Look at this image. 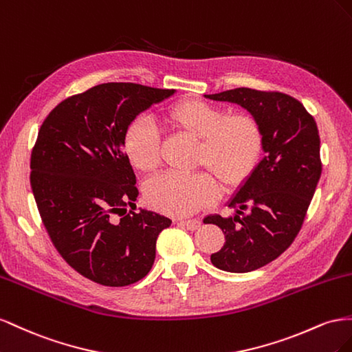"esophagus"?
I'll return each instance as SVG.
<instances>
[{
  "mask_svg": "<svg viewBox=\"0 0 352 352\" xmlns=\"http://www.w3.org/2000/svg\"><path fill=\"white\" fill-rule=\"evenodd\" d=\"M179 226H182L183 228H187V230H192V232H195V230H197L200 227V221L199 219H186V221H179L178 223Z\"/></svg>",
  "mask_w": 352,
  "mask_h": 352,
  "instance_id": "1",
  "label": "esophagus"
}]
</instances>
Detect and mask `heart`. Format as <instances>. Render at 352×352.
<instances>
[{"label":"heart","instance_id":"1","mask_svg":"<svg viewBox=\"0 0 352 352\" xmlns=\"http://www.w3.org/2000/svg\"><path fill=\"white\" fill-rule=\"evenodd\" d=\"M165 122L197 138L193 174H162L144 187L148 206L162 214L186 217L212 205L218 184L227 193L243 187L263 156L264 134L249 113L226 115V110L199 98H184L169 106ZM124 153L137 170L152 173L160 162V140L147 119H135L124 133Z\"/></svg>","mask_w":352,"mask_h":352}]
</instances>
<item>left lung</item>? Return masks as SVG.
I'll return each instance as SVG.
<instances>
[{
    "instance_id": "obj_1",
    "label": "left lung",
    "mask_w": 352,
    "mask_h": 352,
    "mask_svg": "<svg viewBox=\"0 0 352 352\" xmlns=\"http://www.w3.org/2000/svg\"><path fill=\"white\" fill-rule=\"evenodd\" d=\"M205 97L242 106L263 128L265 156L228 202L236 214L204 219L226 236L210 263L249 273L282 255L304 224L321 175L318 128L304 104L285 93L243 87Z\"/></svg>"
}]
</instances>
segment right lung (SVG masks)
<instances>
[{
	"mask_svg": "<svg viewBox=\"0 0 352 352\" xmlns=\"http://www.w3.org/2000/svg\"><path fill=\"white\" fill-rule=\"evenodd\" d=\"M174 89L107 82L58 103L38 131L31 187L47 233L66 263L103 286L147 276L156 240L169 218L152 210L115 214L134 205L135 174L124 133L142 112Z\"/></svg>",
	"mask_w": 352,
	"mask_h": 352,
	"instance_id": "add662e5",
	"label": "right lung"
}]
</instances>
